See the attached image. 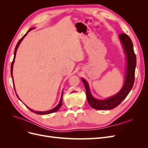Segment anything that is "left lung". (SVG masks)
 Segmentation results:
<instances>
[{
    "mask_svg": "<svg viewBox=\"0 0 148 148\" xmlns=\"http://www.w3.org/2000/svg\"><path fill=\"white\" fill-rule=\"evenodd\" d=\"M119 38L123 46L125 55H126L127 65L124 84L117 95L104 100L96 99L91 95L87 82L84 78H82V82L86 88L88 102L89 104L95 109L110 110L115 108L127 96L133 86L136 65V57L133 50V43L130 38L127 34H120L119 35Z\"/></svg>",
    "mask_w": 148,
    "mask_h": 148,
    "instance_id": "8db88e82",
    "label": "left lung"
}]
</instances>
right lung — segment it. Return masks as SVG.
I'll use <instances>...</instances> for the list:
<instances>
[{
  "label": "right lung",
  "mask_w": 148,
  "mask_h": 148,
  "mask_svg": "<svg viewBox=\"0 0 148 148\" xmlns=\"http://www.w3.org/2000/svg\"><path fill=\"white\" fill-rule=\"evenodd\" d=\"M33 29H34V28H31V29H29L28 31V32L26 33L23 37H22L20 40H19V41L18 42V43H17V44H16V47H15V51H14V57H13V61H12V65H11V76H12V80L13 81V75H12V71H13V63H14V61H15V56H16V51H17V49H18V46H19V45H20V44L21 43V41L23 39V38L25 37V36L27 34V33L29 32V31H30L31 30H32ZM13 87H14V86H13ZM14 89H15V87H14ZM16 96L18 97V95H16ZM62 96H63V92H62V96H61V98H60V102H59V104H58L56 107H54V108L53 109H51V110H47V111H44V112H38V111H34V110H32V109H31L30 108H29V107H28V106H26L28 107V108L31 111V112H34V113H35V114H39V115H46V114H51V113H53V112H56V111H57L58 110H59V109H60V107L62 106ZM18 99H20V98L18 97Z\"/></svg>",
  "instance_id": "add662e5"
}]
</instances>
